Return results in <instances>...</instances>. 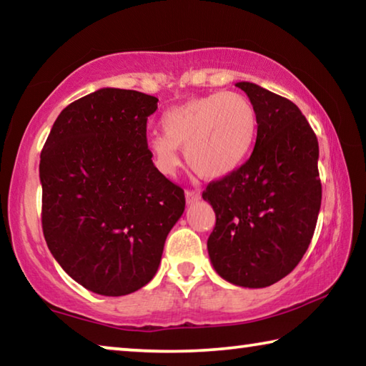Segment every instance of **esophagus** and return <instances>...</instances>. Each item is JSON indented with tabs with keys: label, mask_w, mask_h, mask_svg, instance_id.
<instances>
[{
	"label": "esophagus",
	"mask_w": 366,
	"mask_h": 366,
	"mask_svg": "<svg viewBox=\"0 0 366 366\" xmlns=\"http://www.w3.org/2000/svg\"><path fill=\"white\" fill-rule=\"evenodd\" d=\"M200 200V194L195 190H187L185 192V202H187V205H192V203H197Z\"/></svg>",
	"instance_id": "34e87169"
}]
</instances>
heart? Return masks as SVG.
<instances>
[{
  "label": "heart",
  "mask_w": 366,
  "mask_h": 366,
  "mask_svg": "<svg viewBox=\"0 0 366 366\" xmlns=\"http://www.w3.org/2000/svg\"><path fill=\"white\" fill-rule=\"evenodd\" d=\"M161 127L163 134L148 139V152L161 172H174L181 164L179 148H185V158L197 174L219 179L249 157L257 139L258 113L245 95L218 92L164 111Z\"/></svg>",
  "instance_id": "obj_1"
}]
</instances>
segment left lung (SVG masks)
I'll return each mask as SVG.
<instances>
[{
  "label": "left lung",
  "instance_id": "8db88e82",
  "mask_svg": "<svg viewBox=\"0 0 366 366\" xmlns=\"http://www.w3.org/2000/svg\"><path fill=\"white\" fill-rule=\"evenodd\" d=\"M235 86L257 108V142L245 164L203 192L216 214L207 247L222 280L259 289L287 276L312 242L321 207L320 150L297 104L257 84Z\"/></svg>",
  "mask_w": 366,
  "mask_h": 366
}]
</instances>
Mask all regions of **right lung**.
<instances>
[{
  "mask_svg": "<svg viewBox=\"0 0 366 366\" xmlns=\"http://www.w3.org/2000/svg\"><path fill=\"white\" fill-rule=\"evenodd\" d=\"M157 108V97L100 89L61 111L40 154L46 245L95 294L127 295L150 282L184 213V190L148 152Z\"/></svg>",
  "mask_w": 366,
  "mask_h": 366,
  "instance_id": "add662e5",
  "label": "right lung"
}]
</instances>
